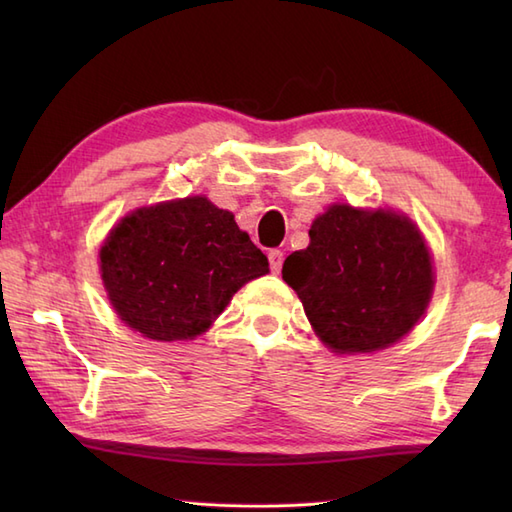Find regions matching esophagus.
I'll return each mask as SVG.
<instances>
[{
  "label": "esophagus",
  "mask_w": 512,
  "mask_h": 512,
  "mask_svg": "<svg viewBox=\"0 0 512 512\" xmlns=\"http://www.w3.org/2000/svg\"><path fill=\"white\" fill-rule=\"evenodd\" d=\"M268 262H270V270H273V273H279L281 264H284V253H281V250H277V248H273L268 253Z\"/></svg>",
  "instance_id": "1"
}]
</instances>
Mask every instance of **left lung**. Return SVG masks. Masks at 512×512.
<instances>
[{
	"mask_svg": "<svg viewBox=\"0 0 512 512\" xmlns=\"http://www.w3.org/2000/svg\"><path fill=\"white\" fill-rule=\"evenodd\" d=\"M321 341L336 352H374L402 339L431 299L433 270L418 228L391 211L334 204L310 226V246L286 257Z\"/></svg>",
	"mask_w": 512,
	"mask_h": 512,
	"instance_id": "left-lung-1",
	"label": "left lung"
}]
</instances>
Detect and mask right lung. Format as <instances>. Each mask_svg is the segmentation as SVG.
Returning a JSON list of instances; mask_svg holds the SVG:
<instances>
[{"label":"right lung","instance_id":"add662e5","mask_svg":"<svg viewBox=\"0 0 512 512\" xmlns=\"http://www.w3.org/2000/svg\"><path fill=\"white\" fill-rule=\"evenodd\" d=\"M103 284L129 328L154 341L202 334L268 259L233 213L206 198L162 202L127 215L101 248Z\"/></svg>","mask_w":512,"mask_h":512}]
</instances>
